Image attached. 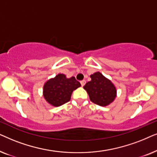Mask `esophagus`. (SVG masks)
<instances>
[{"label": "esophagus", "mask_w": 157, "mask_h": 157, "mask_svg": "<svg viewBox=\"0 0 157 157\" xmlns=\"http://www.w3.org/2000/svg\"><path fill=\"white\" fill-rule=\"evenodd\" d=\"M80 83H81V86H83L86 84V81L85 80H82V81H81Z\"/></svg>", "instance_id": "esophagus-1"}]
</instances>
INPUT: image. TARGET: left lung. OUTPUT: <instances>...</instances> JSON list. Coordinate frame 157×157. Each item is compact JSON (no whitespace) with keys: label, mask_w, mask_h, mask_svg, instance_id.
I'll list each match as a JSON object with an SVG mask.
<instances>
[{"label":"left lung","mask_w":157,"mask_h":157,"mask_svg":"<svg viewBox=\"0 0 157 157\" xmlns=\"http://www.w3.org/2000/svg\"><path fill=\"white\" fill-rule=\"evenodd\" d=\"M91 81L83 86L89 94L90 100L94 104L101 106L110 104L117 96L114 85L100 72L91 75Z\"/></svg>","instance_id":"left-lung-1"}]
</instances>
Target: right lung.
Masks as SVG:
<instances>
[{"instance_id": "add662e5", "label": "right lung", "mask_w": 157, "mask_h": 157, "mask_svg": "<svg viewBox=\"0 0 157 157\" xmlns=\"http://www.w3.org/2000/svg\"><path fill=\"white\" fill-rule=\"evenodd\" d=\"M81 86L75 77L67 78L64 74H58L45 83L44 96L53 106H60L69 101L74 90Z\"/></svg>"}]
</instances>
